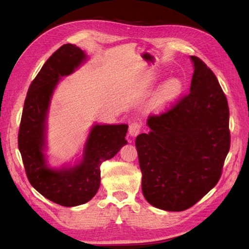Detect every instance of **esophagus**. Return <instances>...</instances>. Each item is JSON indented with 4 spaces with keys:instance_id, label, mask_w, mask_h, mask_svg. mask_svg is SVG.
<instances>
[{
    "instance_id": "esophagus-1",
    "label": "esophagus",
    "mask_w": 249,
    "mask_h": 249,
    "mask_svg": "<svg viewBox=\"0 0 249 249\" xmlns=\"http://www.w3.org/2000/svg\"><path fill=\"white\" fill-rule=\"evenodd\" d=\"M141 128L142 126L140 123H138V122H133V123H130L129 125V128H128V134L130 137H137L141 131Z\"/></svg>"
}]
</instances>
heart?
<instances>
[{"label":"heart","instance_id":"b5f03b06","mask_svg":"<svg viewBox=\"0 0 249 249\" xmlns=\"http://www.w3.org/2000/svg\"><path fill=\"white\" fill-rule=\"evenodd\" d=\"M183 93V83L178 78H171L162 84L154 97L156 109H166L176 103Z\"/></svg>","mask_w":249,"mask_h":249}]
</instances>
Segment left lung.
<instances>
[{
    "instance_id": "1",
    "label": "left lung",
    "mask_w": 249,
    "mask_h": 249,
    "mask_svg": "<svg viewBox=\"0 0 249 249\" xmlns=\"http://www.w3.org/2000/svg\"><path fill=\"white\" fill-rule=\"evenodd\" d=\"M190 92L166 113L150 116L149 134L136 138L147 202L169 212L189 209L221 176L230 149L229 107L217 78L190 56Z\"/></svg>"
}]
</instances>
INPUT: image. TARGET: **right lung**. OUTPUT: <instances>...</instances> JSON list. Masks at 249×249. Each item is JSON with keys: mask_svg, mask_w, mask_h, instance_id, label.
Returning a JSON list of instances; mask_svg holds the SVG:
<instances>
[{"mask_svg": "<svg viewBox=\"0 0 249 249\" xmlns=\"http://www.w3.org/2000/svg\"><path fill=\"white\" fill-rule=\"evenodd\" d=\"M88 60V54L76 45L66 44L57 49L30 86L20 123L18 146L31 185L45 198L63 206L91 200L100 186L102 162L127 144V124L94 123L80 158L61 167L49 163L46 152L52 96L62 78L71 75Z\"/></svg>", "mask_w": 249, "mask_h": 249, "instance_id": "right-lung-1", "label": "right lung"}]
</instances>
